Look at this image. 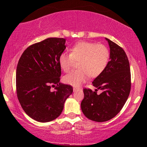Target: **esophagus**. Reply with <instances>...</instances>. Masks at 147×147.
I'll use <instances>...</instances> for the list:
<instances>
[{
    "instance_id": "obj_1",
    "label": "esophagus",
    "mask_w": 147,
    "mask_h": 147,
    "mask_svg": "<svg viewBox=\"0 0 147 147\" xmlns=\"http://www.w3.org/2000/svg\"><path fill=\"white\" fill-rule=\"evenodd\" d=\"M74 92H76V91H77V90H78V88H74Z\"/></svg>"
}]
</instances>
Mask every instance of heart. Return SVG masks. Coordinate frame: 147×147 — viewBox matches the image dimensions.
Wrapping results in <instances>:
<instances>
[{"instance_id": "1", "label": "heart", "mask_w": 147, "mask_h": 147, "mask_svg": "<svg viewBox=\"0 0 147 147\" xmlns=\"http://www.w3.org/2000/svg\"><path fill=\"white\" fill-rule=\"evenodd\" d=\"M109 50L102 44L88 41H80L71 49L70 54L62 53L59 63L65 72H69L78 61L80 69L64 76L63 82L73 86H80L91 78H97L106 69L109 61Z\"/></svg>"}]
</instances>
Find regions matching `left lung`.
I'll use <instances>...</instances> for the list:
<instances>
[{
	"label": "left lung",
	"mask_w": 147,
	"mask_h": 147,
	"mask_svg": "<svg viewBox=\"0 0 147 147\" xmlns=\"http://www.w3.org/2000/svg\"><path fill=\"white\" fill-rule=\"evenodd\" d=\"M110 53L104 71L92 82L95 92L84 88L81 108L84 115L95 122H106L122 110L131 88V76L127 55L121 47L106 38ZM102 90L97 94L98 89Z\"/></svg>",
	"instance_id": "1"
}]
</instances>
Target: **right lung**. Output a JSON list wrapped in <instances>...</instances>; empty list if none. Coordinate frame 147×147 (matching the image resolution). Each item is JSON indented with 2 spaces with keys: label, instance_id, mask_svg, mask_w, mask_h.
I'll list each match as a JSON object with an SVG mask.
<instances>
[{
  "label": "right lung",
  "instance_id": "obj_1",
  "mask_svg": "<svg viewBox=\"0 0 147 147\" xmlns=\"http://www.w3.org/2000/svg\"><path fill=\"white\" fill-rule=\"evenodd\" d=\"M65 44L63 38H48L28 47L18 62V100L25 113L36 121L47 122L57 118L73 92L71 86L59 83V57L66 48ZM53 86L55 90L51 91Z\"/></svg>",
  "mask_w": 147,
  "mask_h": 147
}]
</instances>
